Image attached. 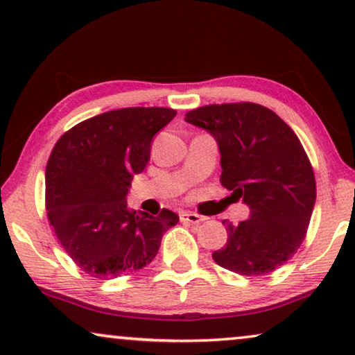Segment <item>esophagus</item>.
Instances as JSON below:
<instances>
[{
	"label": "esophagus",
	"instance_id": "34e87169",
	"mask_svg": "<svg viewBox=\"0 0 355 355\" xmlns=\"http://www.w3.org/2000/svg\"><path fill=\"white\" fill-rule=\"evenodd\" d=\"M181 221H186V223H192V225H198V223L205 221V218L197 215V213H192V211H182L181 215Z\"/></svg>",
	"mask_w": 355,
	"mask_h": 355
}]
</instances>
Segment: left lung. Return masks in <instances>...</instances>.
<instances>
[{"label":"left lung","mask_w":355,"mask_h":355,"mask_svg":"<svg viewBox=\"0 0 355 355\" xmlns=\"http://www.w3.org/2000/svg\"><path fill=\"white\" fill-rule=\"evenodd\" d=\"M184 119L216 140L220 181L250 210L239 225L223 221L227 241L213 260L242 276L279 268L304 242L317 198L312 164L297 135L255 103L202 106Z\"/></svg>","instance_id":"obj_1"}]
</instances>
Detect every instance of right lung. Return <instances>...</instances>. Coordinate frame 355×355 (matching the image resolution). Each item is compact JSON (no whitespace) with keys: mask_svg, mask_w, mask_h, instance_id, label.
<instances>
[{"mask_svg":"<svg viewBox=\"0 0 355 355\" xmlns=\"http://www.w3.org/2000/svg\"><path fill=\"white\" fill-rule=\"evenodd\" d=\"M176 111L123 108L85 119L58 140L45 173L46 211L62 249L100 279L142 270L179 216L128 208L130 182L150 162L155 134Z\"/></svg>","mask_w":355,"mask_h":355,"instance_id":"right-lung-1","label":"right lung"}]
</instances>
